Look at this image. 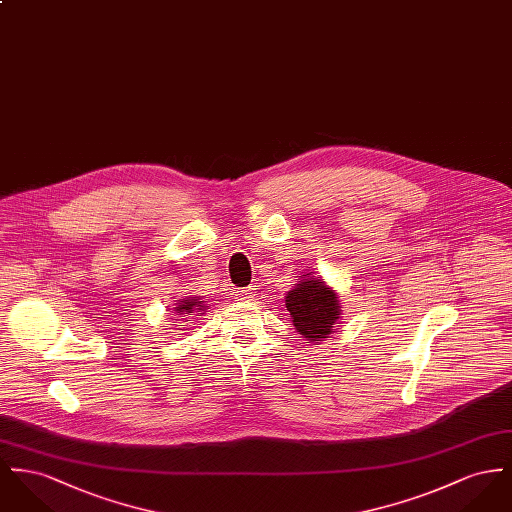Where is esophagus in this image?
<instances>
[{"instance_id": "34e87169", "label": "esophagus", "mask_w": 512, "mask_h": 512, "mask_svg": "<svg viewBox=\"0 0 512 512\" xmlns=\"http://www.w3.org/2000/svg\"><path fill=\"white\" fill-rule=\"evenodd\" d=\"M239 300H245V302H249V300H253L255 298V288L253 286H247V288H239L236 294Z\"/></svg>"}]
</instances>
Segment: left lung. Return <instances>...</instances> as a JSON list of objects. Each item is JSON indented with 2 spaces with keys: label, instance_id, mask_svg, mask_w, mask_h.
Returning a JSON list of instances; mask_svg holds the SVG:
<instances>
[{
  "label": "left lung",
  "instance_id": "8db88e82",
  "mask_svg": "<svg viewBox=\"0 0 512 512\" xmlns=\"http://www.w3.org/2000/svg\"><path fill=\"white\" fill-rule=\"evenodd\" d=\"M310 275V273H308ZM302 275V280L286 294V310L294 329L310 343L323 341L333 333L341 317L337 292L331 290L321 276Z\"/></svg>",
  "mask_w": 512,
  "mask_h": 512
}]
</instances>
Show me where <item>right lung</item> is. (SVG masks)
<instances>
[{
  "mask_svg": "<svg viewBox=\"0 0 512 512\" xmlns=\"http://www.w3.org/2000/svg\"><path fill=\"white\" fill-rule=\"evenodd\" d=\"M208 306H204L200 296H193V298H185L183 302H179V306L175 308L177 315L185 317V315H193L195 312H204Z\"/></svg>",
  "mask_w": 512,
  "mask_h": 512,
  "instance_id": "add662e5",
  "label": "right lung"
}]
</instances>
